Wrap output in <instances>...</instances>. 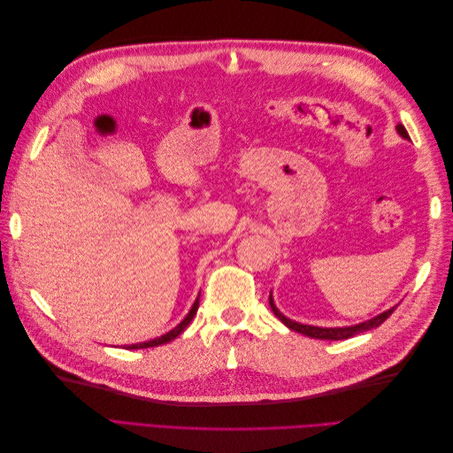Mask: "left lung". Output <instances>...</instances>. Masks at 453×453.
<instances>
[{"label":"left lung","mask_w":453,"mask_h":453,"mask_svg":"<svg viewBox=\"0 0 453 453\" xmlns=\"http://www.w3.org/2000/svg\"><path fill=\"white\" fill-rule=\"evenodd\" d=\"M396 132H399L401 138L410 140V135H408V132H406V128H404L403 125H396ZM270 308H272L273 313H276V318H278L285 326H289L291 331H295V333H300V334L310 336V338H318V340H346V338H351V336H355V334L372 331V328L380 326V325H381L383 321H386V319L389 318V315L395 311L396 306H393V308H389V310H386V311H381V313L374 315V318H370V319H366V321H363V323L349 325V326H318V325H304V323L293 321V319H289V318H287V315H283V313L278 310L276 303H273L272 293H270Z\"/></svg>","instance_id":"1"}]
</instances>
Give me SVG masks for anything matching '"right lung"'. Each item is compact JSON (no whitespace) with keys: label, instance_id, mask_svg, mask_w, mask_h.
I'll use <instances>...</instances> for the list:
<instances>
[{"label":"right lung","instance_id":"right-lung-1","mask_svg":"<svg viewBox=\"0 0 453 453\" xmlns=\"http://www.w3.org/2000/svg\"><path fill=\"white\" fill-rule=\"evenodd\" d=\"M200 296V295H198ZM196 311H198V298L195 300V304H193V308L188 310V313L185 315L183 318V321L180 323V325H175L172 331H168L166 334H162V336H157V338H153V340H147V342H138V344H130V346H127V349H143V348H155V346H160V344H166V342H172L173 338H177L180 336L185 328H187V325L193 321V318L196 315Z\"/></svg>","mask_w":453,"mask_h":453}]
</instances>
